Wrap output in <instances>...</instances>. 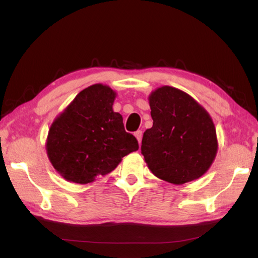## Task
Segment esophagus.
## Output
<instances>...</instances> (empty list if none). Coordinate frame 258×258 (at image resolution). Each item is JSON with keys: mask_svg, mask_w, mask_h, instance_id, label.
Wrapping results in <instances>:
<instances>
[{"mask_svg": "<svg viewBox=\"0 0 258 258\" xmlns=\"http://www.w3.org/2000/svg\"><path fill=\"white\" fill-rule=\"evenodd\" d=\"M134 135H135V138H136V140H138L139 143H141L142 138H143V132H142V131H136Z\"/></svg>", "mask_w": 258, "mask_h": 258, "instance_id": "obj_1", "label": "esophagus"}]
</instances>
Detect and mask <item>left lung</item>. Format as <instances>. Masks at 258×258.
Wrapping results in <instances>:
<instances>
[{
	"instance_id": "left-lung-1",
	"label": "left lung",
	"mask_w": 258,
	"mask_h": 258,
	"mask_svg": "<svg viewBox=\"0 0 258 258\" xmlns=\"http://www.w3.org/2000/svg\"><path fill=\"white\" fill-rule=\"evenodd\" d=\"M153 126L142 140V154L156 177L175 185L200 178L218 149L211 115L187 93L161 86L149 96Z\"/></svg>"
}]
</instances>
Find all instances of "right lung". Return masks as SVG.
<instances>
[{"label":"right lung","instance_id":"1","mask_svg":"<svg viewBox=\"0 0 258 258\" xmlns=\"http://www.w3.org/2000/svg\"><path fill=\"white\" fill-rule=\"evenodd\" d=\"M116 92L103 84L81 91L55 117L48 131L46 153L61 176L76 184L106 175L130 153L139 150L125 132L123 117L113 111Z\"/></svg>","mask_w":258,"mask_h":258}]
</instances>
